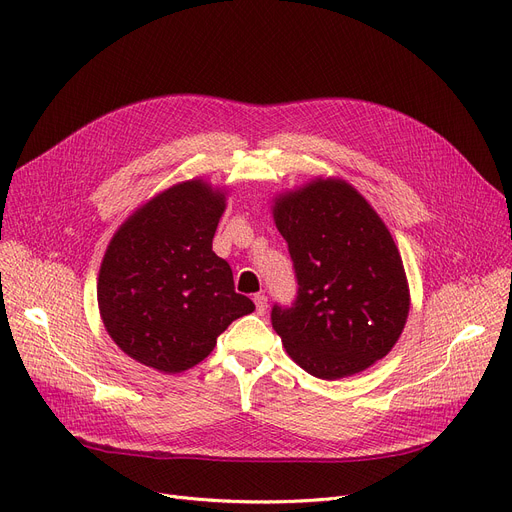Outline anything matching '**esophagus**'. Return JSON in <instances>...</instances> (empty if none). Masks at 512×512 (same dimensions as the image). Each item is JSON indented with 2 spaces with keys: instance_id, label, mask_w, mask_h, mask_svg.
<instances>
[{
  "instance_id": "1",
  "label": "esophagus",
  "mask_w": 512,
  "mask_h": 512,
  "mask_svg": "<svg viewBox=\"0 0 512 512\" xmlns=\"http://www.w3.org/2000/svg\"><path fill=\"white\" fill-rule=\"evenodd\" d=\"M253 301H255V307H257V313L259 315H263L265 313V309H267V297H265V294H255V297H253Z\"/></svg>"
}]
</instances>
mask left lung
<instances>
[{
	"label": "left lung",
	"instance_id": "left-lung-1",
	"mask_svg": "<svg viewBox=\"0 0 512 512\" xmlns=\"http://www.w3.org/2000/svg\"><path fill=\"white\" fill-rule=\"evenodd\" d=\"M272 213L299 282L292 307L272 309L288 357L321 380L348 378L386 357L405 330L411 294L380 215L342 178L282 193Z\"/></svg>",
	"mask_w": 512,
	"mask_h": 512
}]
</instances>
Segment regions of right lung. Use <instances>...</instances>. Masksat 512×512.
<instances>
[{
  "label": "right lung",
  "instance_id": "1",
  "mask_svg": "<svg viewBox=\"0 0 512 512\" xmlns=\"http://www.w3.org/2000/svg\"><path fill=\"white\" fill-rule=\"evenodd\" d=\"M226 191L195 178L141 205L105 249L97 303L122 353L161 373L201 363L234 319L255 311L211 251Z\"/></svg>",
  "mask_w": 512,
  "mask_h": 512
}]
</instances>
